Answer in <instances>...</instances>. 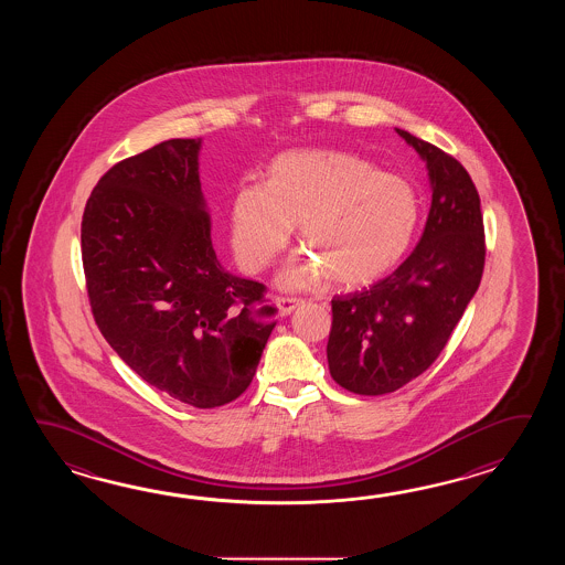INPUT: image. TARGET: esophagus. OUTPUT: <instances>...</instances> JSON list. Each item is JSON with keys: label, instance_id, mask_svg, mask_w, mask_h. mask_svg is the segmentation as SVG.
Masks as SVG:
<instances>
[{"label": "esophagus", "instance_id": "obj_1", "mask_svg": "<svg viewBox=\"0 0 565 565\" xmlns=\"http://www.w3.org/2000/svg\"><path fill=\"white\" fill-rule=\"evenodd\" d=\"M275 302H277L278 311H280V315H282V317H287V315H290V312L295 311V309L299 307L302 300L295 299V297H277Z\"/></svg>", "mask_w": 565, "mask_h": 565}]
</instances>
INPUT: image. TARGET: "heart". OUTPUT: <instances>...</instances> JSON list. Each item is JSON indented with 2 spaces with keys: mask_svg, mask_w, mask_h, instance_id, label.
<instances>
[{
  "mask_svg": "<svg viewBox=\"0 0 565 565\" xmlns=\"http://www.w3.org/2000/svg\"><path fill=\"white\" fill-rule=\"evenodd\" d=\"M420 220L418 193L396 173L365 157L333 149H292L273 159L265 183H244L230 205L236 260L263 273L285 250L295 224L311 256L288 265V288L317 285L323 270L358 287L385 275L408 250Z\"/></svg>",
  "mask_w": 565,
  "mask_h": 565,
  "instance_id": "b5f03b06",
  "label": "heart"
}]
</instances>
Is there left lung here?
Listing matches in <instances>:
<instances>
[{
	"label": "left lung",
	"mask_w": 565,
	"mask_h": 565,
	"mask_svg": "<svg viewBox=\"0 0 565 565\" xmlns=\"http://www.w3.org/2000/svg\"><path fill=\"white\" fill-rule=\"evenodd\" d=\"M396 131L426 161L433 205L418 246L390 277L331 300L329 372L360 396L396 392L433 365L479 288L487 254L469 171L436 145Z\"/></svg>",
	"instance_id": "8db88e82"
}]
</instances>
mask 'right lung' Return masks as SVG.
<instances>
[{
  "label": "right lung",
  "instance_id": "obj_1",
  "mask_svg": "<svg viewBox=\"0 0 565 565\" xmlns=\"http://www.w3.org/2000/svg\"><path fill=\"white\" fill-rule=\"evenodd\" d=\"M198 139H169L98 180L83 214V266L96 324L132 372L193 408L246 392L275 307L263 282L217 263Z\"/></svg>",
  "mask_w": 565,
  "mask_h": 565
}]
</instances>
